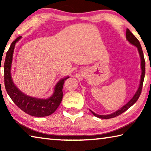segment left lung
I'll return each mask as SVG.
<instances>
[{
    "instance_id": "1",
    "label": "left lung",
    "mask_w": 151,
    "mask_h": 151,
    "mask_svg": "<svg viewBox=\"0 0 151 151\" xmlns=\"http://www.w3.org/2000/svg\"><path fill=\"white\" fill-rule=\"evenodd\" d=\"M126 39L131 45H134V47L137 48L138 52H139V54L140 58V68H141V76H140V84L139 86V88H138L137 91L136 93L134 94V96H132V98L130 100L127 104H125L123 106H122L121 109L117 110L116 111L112 112L111 114H106V115H101V114H97L94 113L90 110L91 112L93 113L94 116L98 117V118L100 119H109L111 118H114V117L120 115V114H122V112L126 111L127 109H129L130 107L132 106L133 104L136 103L138 99H139V96L140 95V93H141L142 88V85H143V81H144L145 78V58H144V55H143V52L141 48V46H140V42L139 41L135 36L132 34V33L130 31L129 29H127L126 31Z\"/></svg>"
}]
</instances>
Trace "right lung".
Instances as JSON below:
<instances>
[{
  "label": "right lung",
  "instance_id": "obj_1",
  "mask_svg": "<svg viewBox=\"0 0 151 151\" xmlns=\"http://www.w3.org/2000/svg\"><path fill=\"white\" fill-rule=\"evenodd\" d=\"M21 37H18L12 42L11 47L6 52L4 65L5 88L7 93L14 104L26 113L37 117L49 116L60 105L63 99V85L65 80L69 78V76H66L58 81L55 86L52 94L47 99L36 98L27 95L20 91L12 81L11 66L15 45L21 39Z\"/></svg>",
  "mask_w": 151,
  "mask_h": 151
}]
</instances>
